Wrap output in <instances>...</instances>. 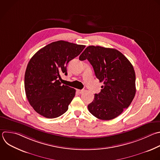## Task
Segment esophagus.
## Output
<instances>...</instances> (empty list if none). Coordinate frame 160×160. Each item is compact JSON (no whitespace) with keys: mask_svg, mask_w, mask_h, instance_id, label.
<instances>
[{"mask_svg":"<svg viewBox=\"0 0 160 160\" xmlns=\"http://www.w3.org/2000/svg\"><path fill=\"white\" fill-rule=\"evenodd\" d=\"M77 92L79 93H82L84 92V90H77Z\"/></svg>","mask_w":160,"mask_h":160,"instance_id":"esophagus-1","label":"esophagus"}]
</instances>
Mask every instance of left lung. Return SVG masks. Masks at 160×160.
Instances as JSON below:
<instances>
[{"label":"left lung","mask_w":160,"mask_h":160,"mask_svg":"<svg viewBox=\"0 0 160 160\" xmlns=\"http://www.w3.org/2000/svg\"><path fill=\"white\" fill-rule=\"evenodd\" d=\"M86 59L92 65L96 77L104 84L88 105V111L99 119H113L129 107L135 96L133 66L118 50L99 46H89L83 51L79 60Z\"/></svg>","instance_id":"1"}]
</instances>
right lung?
Masks as SVG:
<instances>
[{
	"instance_id": "add662e5",
	"label": "right lung",
	"mask_w": 160,
	"mask_h": 160,
	"mask_svg": "<svg viewBox=\"0 0 160 160\" xmlns=\"http://www.w3.org/2000/svg\"><path fill=\"white\" fill-rule=\"evenodd\" d=\"M85 46L65 41L52 42L36 52L29 62L24 76L27 98L34 110L44 118H58L68 109L75 89L62 85L68 63Z\"/></svg>"
}]
</instances>
